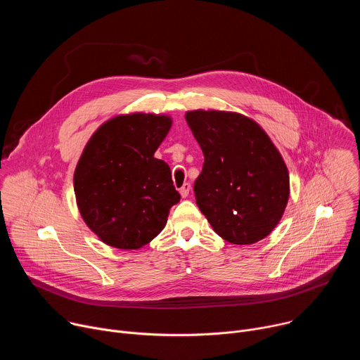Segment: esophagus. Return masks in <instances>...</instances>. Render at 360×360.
I'll list each match as a JSON object with an SVG mask.
<instances>
[{"mask_svg": "<svg viewBox=\"0 0 360 360\" xmlns=\"http://www.w3.org/2000/svg\"><path fill=\"white\" fill-rule=\"evenodd\" d=\"M189 191H191V185L186 182L182 185V188H179V193L182 198H186L189 195Z\"/></svg>", "mask_w": 360, "mask_h": 360, "instance_id": "1", "label": "esophagus"}]
</instances>
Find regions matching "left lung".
I'll list each match as a JSON object with an SVG mask.
<instances>
[{
	"label": "left lung",
	"instance_id": "8db88e82",
	"mask_svg": "<svg viewBox=\"0 0 360 360\" xmlns=\"http://www.w3.org/2000/svg\"><path fill=\"white\" fill-rule=\"evenodd\" d=\"M203 168L195 181L196 205L214 231L235 245L266 238L283 217L290 193L281 152L252 118L232 111H186Z\"/></svg>",
	"mask_w": 360,
	"mask_h": 360
}]
</instances>
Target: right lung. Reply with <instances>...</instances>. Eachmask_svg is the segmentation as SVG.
Instances as JSON below:
<instances>
[{"instance_id":"right-lung-1","label":"right lung","mask_w":360,"mask_h":360,"mask_svg":"<svg viewBox=\"0 0 360 360\" xmlns=\"http://www.w3.org/2000/svg\"><path fill=\"white\" fill-rule=\"evenodd\" d=\"M172 127L165 114H120L88 139L74 172L78 211L108 246L139 249L167 225L181 195L153 157Z\"/></svg>"}]
</instances>
